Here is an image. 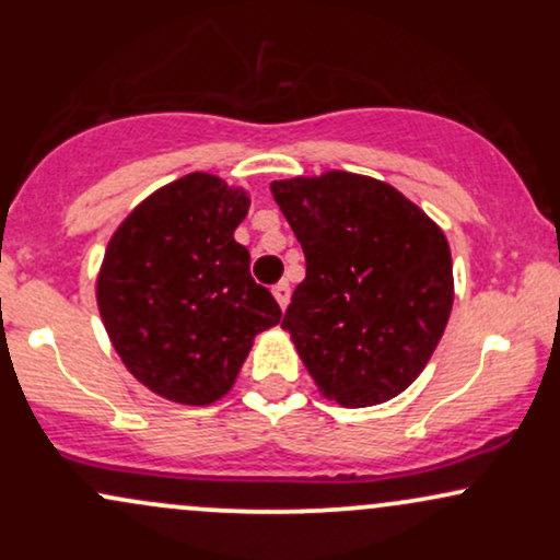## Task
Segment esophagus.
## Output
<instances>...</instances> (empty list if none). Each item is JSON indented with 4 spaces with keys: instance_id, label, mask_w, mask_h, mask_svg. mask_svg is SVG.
I'll return each instance as SVG.
<instances>
[{
    "instance_id": "obj_1",
    "label": "esophagus",
    "mask_w": 560,
    "mask_h": 560,
    "mask_svg": "<svg viewBox=\"0 0 560 560\" xmlns=\"http://www.w3.org/2000/svg\"><path fill=\"white\" fill-rule=\"evenodd\" d=\"M273 298L281 305V311H284V307L289 305V281H279V284L273 287Z\"/></svg>"
}]
</instances>
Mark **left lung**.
Masks as SVG:
<instances>
[{
  "mask_svg": "<svg viewBox=\"0 0 560 560\" xmlns=\"http://www.w3.org/2000/svg\"><path fill=\"white\" fill-rule=\"evenodd\" d=\"M305 253L281 329L320 395L387 402L416 382L453 311L442 229L395 186L347 171L271 184Z\"/></svg>",
  "mask_w": 560,
  "mask_h": 560,
  "instance_id": "1",
  "label": "left lung"
}]
</instances>
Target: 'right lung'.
Here are the masks:
<instances>
[{"mask_svg":"<svg viewBox=\"0 0 560 560\" xmlns=\"http://www.w3.org/2000/svg\"><path fill=\"white\" fill-rule=\"evenodd\" d=\"M247 210L244 189L189 173L137 205L107 244L96 279L102 324L126 369L165 400H221L255 334L281 320L234 240Z\"/></svg>","mask_w":560,"mask_h":560,"instance_id":"right-lung-1","label":"right lung"}]
</instances>
